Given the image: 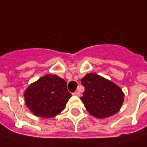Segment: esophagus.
I'll return each instance as SVG.
<instances>
[{
	"mask_svg": "<svg viewBox=\"0 0 147 147\" xmlns=\"http://www.w3.org/2000/svg\"><path fill=\"white\" fill-rule=\"evenodd\" d=\"M74 95H76V96H80V93L79 92V91H75L73 93Z\"/></svg>",
	"mask_w": 147,
	"mask_h": 147,
	"instance_id": "1",
	"label": "esophagus"
}]
</instances>
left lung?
I'll return each mask as SVG.
<instances>
[{
	"label": "left lung",
	"mask_w": 147,
	"mask_h": 147,
	"mask_svg": "<svg viewBox=\"0 0 147 147\" xmlns=\"http://www.w3.org/2000/svg\"><path fill=\"white\" fill-rule=\"evenodd\" d=\"M81 84L85 90L80 99L91 115L104 119L119 111L124 94L116 84L95 73L87 74Z\"/></svg>",
	"instance_id": "obj_1"
}]
</instances>
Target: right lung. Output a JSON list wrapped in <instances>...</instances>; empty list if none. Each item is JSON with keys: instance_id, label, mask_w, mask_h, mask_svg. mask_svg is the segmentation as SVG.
Returning <instances> with one entry per match:
<instances>
[{"instance_id": "right-lung-1", "label": "right lung", "mask_w": 147, "mask_h": 147, "mask_svg": "<svg viewBox=\"0 0 147 147\" xmlns=\"http://www.w3.org/2000/svg\"><path fill=\"white\" fill-rule=\"evenodd\" d=\"M67 82L56 75H46L32 84L24 92L28 108L36 116L52 118L61 112L71 98Z\"/></svg>"}]
</instances>
